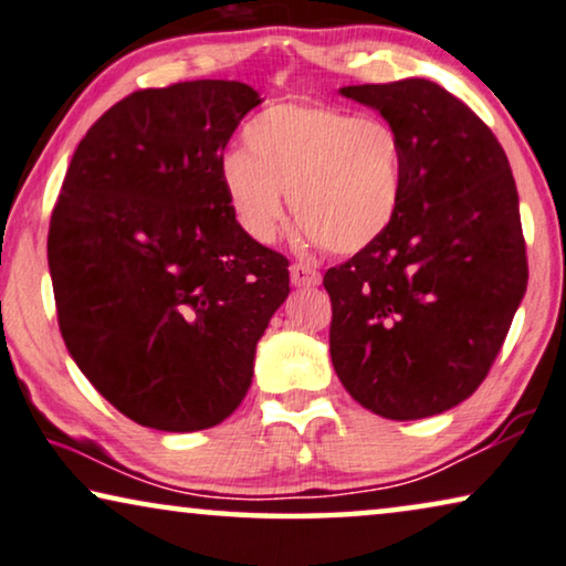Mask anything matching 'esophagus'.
Wrapping results in <instances>:
<instances>
[{
	"instance_id": "34e87169",
	"label": "esophagus",
	"mask_w": 566,
	"mask_h": 566,
	"mask_svg": "<svg viewBox=\"0 0 566 566\" xmlns=\"http://www.w3.org/2000/svg\"><path fill=\"white\" fill-rule=\"evenodd\" d=\"M290 276L294 286H315L321 282V274H317L310 264H292Z\"/></svg>"
}]
</instances>
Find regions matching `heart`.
Returning a JSON list of instances; mask_svg holds the SVG:
<instances>
[{"label": "heart", "mask_w": 566, "mask_h": 566, "mask_svg": "<svg viewBox=\"0 0 566 566\" xmlns=\"http://www.w3.org/2000/svg\"><path fill=\"white\" fill-rule=\"evenodd\" d=\"M238 226L256 243H274L286 202L310 241L338 256L377 243L402 200L405 146L377 117L315 102L266 107L243 130V150L220 166Z\"/></svg>", "instance_id": "heart-1"}]
</instances>
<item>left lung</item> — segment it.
<instances>
[{
  "label": "left lung",
  "instance_id": "1",
  "mask_svg": "<svg viewBox=\"0 0 566 566\" xmlns=\"http://www.w3.org/2000/svg\"><path fill=\"white\" fill-rule=\"evenodd\" d=\"M340 94L400 133L405 185L387 233L323 276L333 369L381 418L439 416L488 377L528 284L511 164L490 127L428 78Z\"/></svg>",
  "mask_w": 566,
  "mask_h": 566
}]
</instances>
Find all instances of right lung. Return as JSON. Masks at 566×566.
Masks as SVG:
<instances>
[{"label": "right lung", "instance_id": "right-lung-1", "mask_svg": "<svg viewBox=\"0 0 566 566\" xmlns=\"http://www.w3.org/2000/svg\"><path fill=\"white\" fill-rule=\"evenodd\" d=\"M256 105V90L222 78L140 90L71 156L48 230L59 328L84 377L138 426L222 423L290 294V261L243 233L220 179Z\"/></svg>", "mask_w": 566, "mask_h": 566}]
</instances>
